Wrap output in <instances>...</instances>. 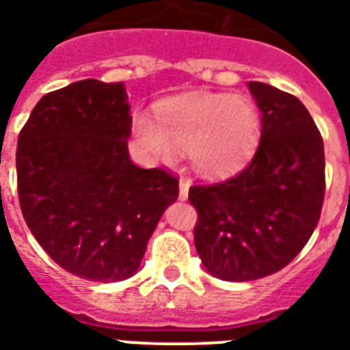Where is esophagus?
<instances>
[{"instance_id": "esophagus-1", "label": "esophagus", "mask_w": 350, "mask_h": 350, "mask_svg": "<svg viewBox=\"0 0 350 350\" xmlns=\"http://www.w3.org/2000/svg\"><path fill=\"white\" fill-rule=\"evenodd\" d=\"M187 198H189V180L181 178L180 180V200L181 202H185Z\"/></svg>"}]
</instances>
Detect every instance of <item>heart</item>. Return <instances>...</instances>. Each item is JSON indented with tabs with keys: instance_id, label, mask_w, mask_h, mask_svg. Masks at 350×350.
Masks as SVG:
<instances>
[{
	"instance_id": "heart-1",
	"label": "heart",
	"mask_w": 350,
	"mask_h": 350,
	"mask_svg": "<svg viewBox=\"0 0 350 350\" xmlns=\"http://www.w3.org/2000/svg\"><path fill=\"white\" fill-rule=\"evenodd\" d=\"M159 123L134 118V134L145 150L172 161L189 150L192 167L205 178L224 180L249 163L261 139V112L247 96L192 90L158 105Z\"/></svg>"
}]
</instances>
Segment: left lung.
I'll return each mask as SVG.
<instances>
[{
  "mask_svg": "<svg viewBox=\"0 0 350 350\" xmlns=\"http://www.w3.org/2000/svg\"><path fill=\"white\" fill-rule=\"evenodd\" d=\"M249 90L261 111L254 158L224 183L189 191L198 254L224 282H252L288 265L314 232L325 192L323 139L304 103L260 81Z\"/></svg>",
  "mask_w": 350,
  "mask_h": 350,
  "instance_id": "left-lung-1",
  "label": "left lung"
}]
</instances>
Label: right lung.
<instances>
[{
    "instance_id": "obj_1",
    "label": "right lung",
    "mask_w": 350,
    "mask_h": 350,
    "mask_svg": "<svg viewBox=\"0 0 350 350\" xmlns=\"http://www.w3.org/2000/svg\"><path fill=\"white\" fill-rule=\"evenodd\" d=\"M123 83L81 79L38 101L16 150L23 218L57 265L89 282L134 276L178 180L131 161Z\"/></svg>"
}]
</instances>
